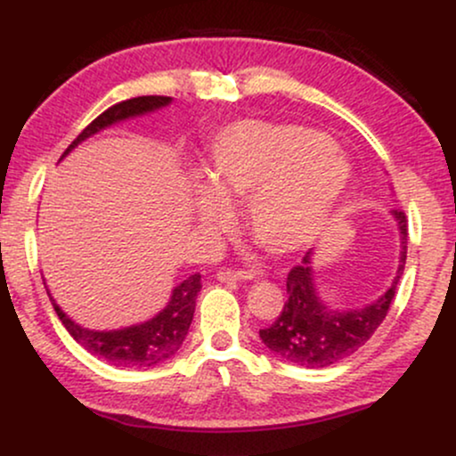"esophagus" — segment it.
<instances>
[{"label":"esophagus","mask_w":456,"mask_h":456,"mask_svg":"<svg viewBox=\"0 0 456 456\" xmlns=\"http://www.w3.org/2000/svg\"><path fill=\"white\" fill-rule=\"evenodd\" d=\"M216 279L221 282H232V281H253L255 274L244 270H221L216 274Z\"/></svg>","instance_id":"34e87169"}]
</instances>
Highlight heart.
I'll use <instances>...</instances> for the list:
<instances>
[{
    "mask_svg": "<svg viewBox=\"0 0 456 456\" xmlns=\"http://www.w3.org/2000/svg\"><path fill=\"white\" fill-rule=\"evenodd\" d=\"M212 191L199 188L206 227L229 221L224 199L244 197V223L272 255L311 246L347 192L352 169L328 134L296 124L238 122L212 139L206 160Z\"/></svg>",
    "mask_w": 456,
    "mask_h": 456,
    "instance_id": "b5f03b06",
    "label": "heart"
}]
</instances>
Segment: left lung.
<instances>
[{
  "mask_svg": "<svg viewBox=\"0 0 456 456\" xmlns=\"http://www.w3.org/2000/svg\"><path fill=\"white\" fill-rule=\"evenodd\" d=\"M401 232L399 270L388 289L378 300L362 308H334L319 297L315 272H313V250H308L300 265L287 274V302L272 326L259 330L261 343L276 358L285 362L323 369L358 352L373 337L375 330L386 319L395 300L407 257V221L405 214L392 210Z\"/></svg>",
  "mask_w": 456,
  "mask_h": 456,
  "instance_id": "left-lung-1",
  "label": "left lung"
}]
</instances>
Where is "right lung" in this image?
Returning a JSON list of instances; mask_svg holds the SVG:
<instances>
[{"label":"right lung","mask_w":456,"mask_h":456,"mask_svg":"<svg viewBox=\"0 0 456 456\" xmlns=\"http://www.w3.org/2000/svg\"><path fill=\"white\" fill-rule=\"evenodd\" d=\"M167 104H171L169 96H139L113 104L107 111L98 115L90 126L68 145L61 159L66 154H70L81 141L90 139L92 134L101 133V130L113 126L118 122H124V119H133L139 118V115L159 111V109L167 107ZM199 291H201V274H191L171 291L169 302H167V306L162 308L159 315L148 319V322H141L134 323V326L119 330H90L78 326V323L72 322L61 311L60 305L53 300V296L49 294V289H46V294L51 297V305H53L60 322L64 323L70 337L81 347H86L90 354L98 355V358L107 360V362L115 366H124V369H150V366L167 362V360L174 358L180 352L182 343H184L188 334V328L192 323V315H195V300Z\"/></svg>","instance_id":"obj_1"}]
</instances>
